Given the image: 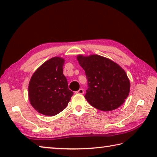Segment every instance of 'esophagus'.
Listing matches in <instances>:
<instances>
[{
    "mask_svg": "<svg viewBox=\"0 0 157 157\" xmlns=\"http://www.w3.org/2000/svg\"><path fill=\"white\" fill-rule=\"evenodd\" d=\"M76 94H80V95H82V94H84V90L82 89H79L78 91H76Z\"/></svg>",
    "mask_w": 157,
    "mask_h": 157,
    "instance_id": "esophagus-1",
    "label": "esophagus"
}]
</instances>
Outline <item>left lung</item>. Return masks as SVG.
<instances>
[{
	"instance_id": "obj_1",
	"label": "left lung",
	"mask_w": 157,
	"mask_h": 157,
	"mask_svg": "<svg viewBox=\"0 0 157 157\" xmlns=\"http://www.w3.org/2000/svg\"><path fill=\"white\" fill-rule=\"evenodd\" d=\"M88 79L85 98L98 109L109 111L123 104L130 91V82L118 63L98 55L77 56Z\"/></svg>"
}]
</instances>
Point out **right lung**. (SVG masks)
<instances>
[{"instance_id": "obj_1", "label": "right lung", "mask_w": 157, "mask_h": 157, "mask_svg": "<svg viewBox=\"0 0 157 157\" xmlns=\"http://www.w3.org/2000/svg\"><path fill=\"white\" fill-rule=\"evenodd\" d=\"M63 58L47 60L34 71L28 86V98L37 112L53 116L67 107L73 93L63 74Z\"/></svg>"}]
</instances>
